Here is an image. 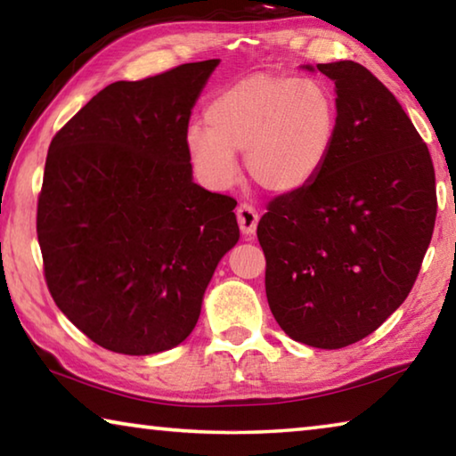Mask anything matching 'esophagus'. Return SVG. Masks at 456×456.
<instances>
[{"mask_svg": "<svg viewBox=\"0 0 456 456\" xmlns=\"http://www.w3.org/2000/svg\"><path fill=\"white\" fill-rule=\"evenodd\" d=\"M237 221H239V229H241L243 235H253L257 229L259 215L251 205L243 203V205H239V209H237Z\"/></svg>", "mask_w": 456, "mask_h": 456, "instance_id": "obj_1", "label": "esophagus"}]
</instances>
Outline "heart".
<instances>
[{
  "instance_id": "obj_1",
  "label": "heart",
  "mask_w": 456,
  "mask_h": 456,
  "mask_svg": "<svg viewBox=\"0 0 456 456\" xmlns=\"http://www.w3.org/2000/svg\"><path fill=\"white\" fill-rule=\"evenodd\" d=\"M207 125L184 134L189 159L209 187L225 189L239 175L235 152H245L247 173L277 195L302 191L318 179L338 138V100L315 78L251 74L215 96Z\"/></svg>"
}]
</instances>
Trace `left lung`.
<instances>
[{"label": "left lung", "instance_id": "1", "mask_svg": "<svg viewBox=\"0 0 456 456\" xmlns=\"http://www.w3.org/2000/svg\"><path fill=\"white\" fill-rule=\"evenodd\" d=\"M304 68L336 84V146L318 179L269 203L257 237L275 322L296 342L338 350L380 328L411 293L435 229V167L364 66Z\"/></svg>", "mask_w": 456, "mask_h": 456}]
</instances>
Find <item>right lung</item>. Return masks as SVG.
<instances>
[{
	"label": "right lung",
	"mask_w": 456,
	"mask_h": 456,
	"mask_svg": "<svg viewBox=\"0 0 456 456\" xmlns=\"http://www.w3.org/2000/svg\"><path fill=\"white\" fill-rule=\"evenodd\" d=\"M219 60L114 82L52 138L37 241L60 312L106 350L149 356L187 338L237 200L192 181V106Z\"/></svg>",
	"instance_id": "add662e5"
}]
</instances>
